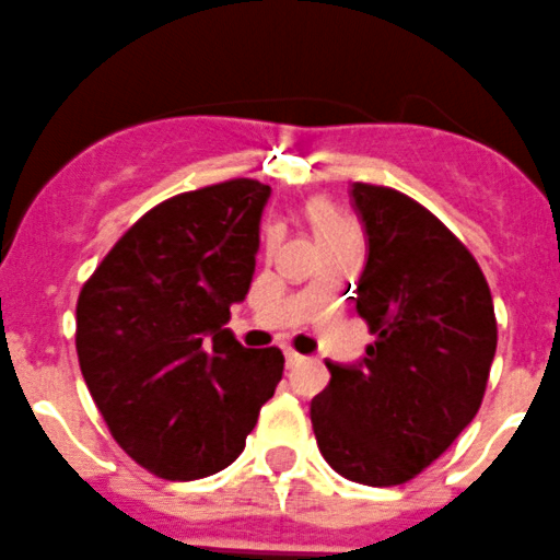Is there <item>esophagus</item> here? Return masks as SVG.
Returning <instances> with one entry per match:
<instances>
[{
  "label": "esophagus",
  "mask_w": 560,
  "mask_h": 560,
  "mask_svg": "<svg viewBox=\"0 0 560 560\" xmlns=\"http://www.w3.org/2000/svg\"><path fill=\"white\" fill-rule=\"evenodd\" d=\"M302 360H305V357L296 354V351H291V349H285V369H296Z\"/></svg>",
  "instance_id": "obj_1"
}]
</instances>
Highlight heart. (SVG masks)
<instances>
[{
  "instance_id": "obj_1",
  "label": "heart",
  "mask_w": 560,
  "mask_h": 560,
  "mask_svg": "<svg viewBox=\"0 0 560 560\" xmlns=\"http://www.w3.org/2000/svg\"><path fill=\"white\" fill-rule=\"evenodd\" d=\"M307 217H311V225L313 231H316L318 242L335 236V233H340L346 225H349V222H346L343 217L327 203V200H313V203L307 206Z\"/></svg>"
}]
</instances>
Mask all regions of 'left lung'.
Instances as JSON below:
<instances>
[{
	"instance_id": "8db88e82",
	"label": "left lung",
	"mask_w": 560,
	"mask_h": 560,
	"mask_svg": "<svg viewBox=\"0 0 560 560\" xmlns=\"http://www.w3.org/2000/svg\"><path fill=\"white\" fill-rule=\"evenodd\" d=\"M349 195L369 238L354 307L376 338L363 360L327 363L311 420L335 472L393 487L476 418L498 324L476 258L431 211L387 186L351 184Z\"/></svg>"
}]
</instances>
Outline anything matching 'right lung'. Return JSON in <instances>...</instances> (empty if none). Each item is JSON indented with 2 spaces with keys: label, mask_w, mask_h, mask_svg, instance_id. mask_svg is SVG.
<instances>
[{
  "label": "right lung",
  "mask_w": 560,
  "mask_h": 560,
  "mask_svg": "<svg viewBox=\"0 0 560 560\" xmlns=\"http://www.w3.org/2000/svg\"><path fill=\"white\" fill-rule=\"evenodd\" d=\"M271 189L236 178L170 197L109 249L77 305V354L117 445L153 476L195 481L238 459L283 380V351L244 349V302Z\"/></svg>",
  "instance_id": "add662e5"
}]
</instances>
